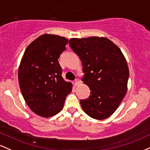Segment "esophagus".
Here are the masks:
<instances>
[{
    "instance_id": "esophagus-1",
    "label": "esophagus",
    "mask_w": 150,
    "mask_h": 150,
    "mask_svg": "<svg viewBox=\"0 0 150 150\" xmlns=\"http://www.w3.org/2000/svg\"><path fill=\"white\" fill-rule=\"evenodd\" d=\"M80 83V81L79 79H76L75 81H74V85L75 86H78L79 84Z\"/></svg>"
}]
</instances>
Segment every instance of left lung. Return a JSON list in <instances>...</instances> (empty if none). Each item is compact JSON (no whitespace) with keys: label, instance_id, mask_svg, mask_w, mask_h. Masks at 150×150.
Listing matches in <instances>:
<instances>
[{"label":"left lung","instance_id":"obj_1","mask_svg":"<svg viewBox=\"0 0 150 150\" xmlns=\"http://www.w3.org/2000/svg\"><path fill=\"white\" fill-rule=\"evenodd\" d=\"M71 48L81 61L82 79L91 91L81 100L82 109L96 120H104L117 110L127 89L129 69L120 48L103 37L71 38Z\"/></svg>","mask_w":150,"mask_h":150}]
</instances>
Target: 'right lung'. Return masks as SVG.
<instances>
[{"label": "right lung", "mask_w": 150, "mask_h": 150, "mask_svg": "<svg viewBox=\"0 0 150 150\" xmlns=\"http://www.w3.org/2000/svg\"><path fill=\"white\" fill-rule=\"evenodd\" d=\"M69 40L52 34L40 35L25 50L18 68V81L28 105L43 117L62 110L72 83L62 76L58 59Z\"/></svg>", "instance_id": "right-lung-1"}]
</instances>
